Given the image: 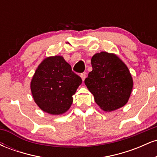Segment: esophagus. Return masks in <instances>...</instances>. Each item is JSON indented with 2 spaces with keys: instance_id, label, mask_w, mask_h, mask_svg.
<instances>
[{
  "instance_id": "esophagus-1",
  "label": "esophagus",
  "mask_w": 157,
  "mask_h": 157,
  "mask_svg": "<svg viewBox=\"0 0 157 157\" xmlns=\"http://www.w3.org/2000/svg\"><path fill=\"white\" fill-rule=\"evenodd\" d=\"M86 73H82V74H81V75H80V77H81V78H82V81H84L85 80V79H86Z\"/></svg>"
}]
</instances>
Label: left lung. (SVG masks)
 <instances>
[{"label":"left lung","mask_w":157,"mask_h":157,"mask_svg":"<svg viewBox=\"0 0 157 157\" xmlns=\"http://www.w3.org/2000/svg\"><path fill=\"white\" fill-rule=\"evenodd\" d=\"M92 71L85 84L103 111H111L127 103L133 80L126 65L114 54L102 52L91 58Z\"/></svg>","instance_id":"8db88e82"}]
</instances>
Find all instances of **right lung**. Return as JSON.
<instances>
[{
    "label": "right lung",
    "instance_id": "right-lung-1",
    "mask_svg": "<svg viewBox=\"0 0 157 157\" xmlns=\"http://www.w3.org/2000/svg\"><path fill=\"white\" fill-rule=\"evenodd\" d=\"M82 83L80 76L62 56L44 59L36 69L31 81L35 102L41 110L53 115L62 114L73 102L74 95Z\"/></svg>",
    "mask_w": 157,
    "mask_h": 157
}]
</instances>
